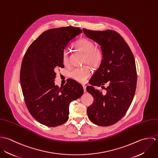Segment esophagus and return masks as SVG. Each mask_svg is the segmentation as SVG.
Returning <instances> with one entry per match:
<instances>
[{
	"mask_svg": "<svg viewBox=\"0 0 158 158\" xmlns=\"http://www.w3.org/2000/svg\"><path fill=\"white\" fill-rule=\"evenodd\" d=\"M83 89H84V92H86V86L85 85H83Z\"/></svg>",
	"mask_w": 158,
	"mask_h": 158,
	"instance_id": "34e87169",
	"label": "esophagus"
}]
</instances>
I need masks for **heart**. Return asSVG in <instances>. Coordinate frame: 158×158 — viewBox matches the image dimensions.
Instances as JSON below:
<instances>
[{"label":"heart","mask_w":158,"mask_h":158,"mask_svg":"<svg viewBox=\"0 0 158 158\" xmlns=\"http://www.w3.org/2000/svg\"><path fill=\"white\" fill-rule=\"evenodd\" d=\"M73 47L79 52L84 53L83 61L88 63L93 68H97L102 62L103 53L101 48L94 46V43L88 38H83L77 41ZM63 61L66 65L69 63L68 51L64 50L63 53ZM92 71L88 66L82 68H75L70 72V77L80 83H85L90 77Z\"/></svg>","instance_id":"1"}]
</instances>
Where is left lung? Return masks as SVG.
<instances>
[{
  "mask_svg": "<svg viewBox=\"0 0 158 158\" xmlns=\"http://www.w3.org/2000/svg\"><path fill=\"white\" fill-rule=\"evenodd\" d=\"M85 35L100 45L103 58L90 78L87 91L94 97V103L87 109L90 121L103 127L119 121L127 112L135 94L137 72L133 54L123 38L113 30L92 31L83 28ZM105 83L109 86L105 89ZM101 86L105 94L95 90Z\"/></svg>",
  "mask_w": 158,
  "mask_h": 158,
  "instance_id": "obj_1",
  "label": "left lung"
}]
</instances>
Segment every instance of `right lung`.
Returning <instances> with one entry per match:
<instances>
[{
  "instance_id": "right-lung-1",
  "label": "right lung",
  "mask_w": 158,
  "mask_h": 158,
  "mask_svg": "<svg viewBox=\"0 0 158 158\" xmlns=\"http://www.w3.org/2000/svg\"><path fill=\"white\" fill-rule=\"evenodd\" d=\"M81 33L73 27L48 30L31 44L23 56L20 81L25 102L32 117L45 126L67 122L70 103L83 94V86L73 80L61 88L54 83L56 69L64 68V50Z\"/></svg>"
}]
</instances>
